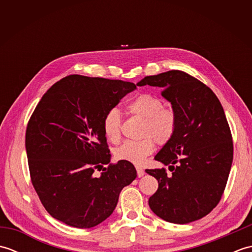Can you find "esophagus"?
I'll return each instance as SVG.
<instances>
[{"label": "esophagus", "mask_w": 252, "mask_h": 252, "mask_svg": "<svg viewBox=\"0 0 252 252\" xmlns=\"http://www.w3.org/2000/svg\"><path fill=\"white\" fill-rule=\"evenodd\" d=\"M136 171H137V176L138 178H142V176L145 174V171H144L142 168L136 167Z\"/></svg>", "instance_id": "obj_1"}]
</instances>
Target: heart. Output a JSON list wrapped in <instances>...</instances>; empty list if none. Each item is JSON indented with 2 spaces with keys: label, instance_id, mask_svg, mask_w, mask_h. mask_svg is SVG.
<instances>
[{
  "label": "heart",
  "instance_id": "heart-1",
  "mask_svg": "<svg viewBox=\"0 0 252 252\" xmlns=\"http://www.w3.org/2000/svg\"><path fill=\"white\" fill-rule=\"evenodd\" d=\"M129 114L143 118L141 135L138 141H126L116 149V157L123 161L142 164L155 149V142L164 145L178 127V115L171 107H164L162 99L151 93H140L126 105ZM122 117L117 108L106 112L103 129L107 140L118 143L121 138Z\"/></svg>",
  "mask_w": 252,
  "mask_h": 252
}]
</instances>
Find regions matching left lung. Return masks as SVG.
Masks as SVG:
<instances>
[{
  "mask_svg": "<svg viewBox=\"0 0 252 252\" xmlns=\"http://www.w3.org/2000/svg\"><path fill=\"white\" fill-rule=\"evenodd\" d=\"M138 87L162 89L178 115L173 137L155 160L169 165L146 169L158 181L148 203L162 220L186 224L210 213L221 200L233 162V141L223 107L210 88L180 70L145 77Z\"/></svg>",
  "mask_w": 252,
  "mask_h": 252,
  "instance_id": "8db88e82",
  "label": "left lung"
}]
</instances>
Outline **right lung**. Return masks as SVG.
<instances>
[{
    "label": "right lung",
    "mask_w": 252,
    "mask_h": 252,
    "mask_svg": "<svg viewBox=\"0 0 252 252\" xmlns=\"http://www.w3.org/2000/svg\"><path fill=\"white\" fill-rule=\"evenodd\" d=\"M136 85L71 74L42 96L26 131L31 182L50 215L78 228L105 221L122 189L136 178L131 162L110 163L104 116ZM108 164L107 168H102ZM103 169L95 178V169Z\"/></svg>",
    "instance_id": "right-lung-1"
}]
</instances>
